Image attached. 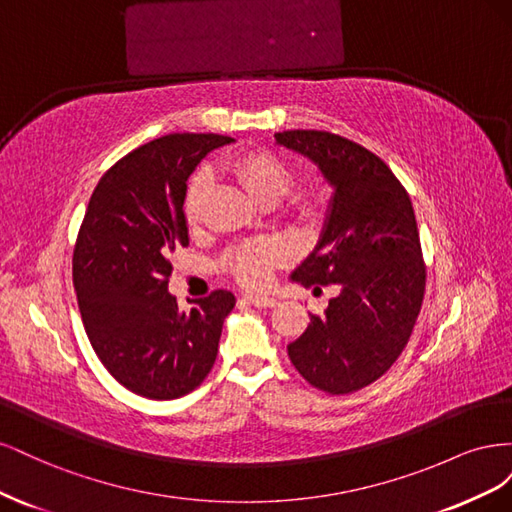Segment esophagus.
Masks as SVG:
<instances>
[{"label": "esophagus", "instance_id": "34e87169", "mask_svg": "<svg viewBox=\"0 0 512 512\" xmlns=\"http://www.w3.org/2000/svg\"><path fill=\"white\" fill-rule=\"evenodd\" d=\"M245 301L252 303L254 307H275L277 305V299L275 297H269V294H245Z\"/></svg>", "mask_w": 512, "mask_h": 512}]
</instances>
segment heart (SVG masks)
Here are the masks:
<instances>
[{
  "mask_svg": "<svg viewBox=\"0 0 512 512\" xmlns=\"http://www.w3.org/2000/svg\"><path fill=\"white\" fill-rule=\"evenodd\" d=\"M230 173L235 175L245 188L260 203H277L284 194H288L292 185V173L284 162L277 160L267 151H252L245 156L230 162ZM211 190V177L209 173H198L188 194H185V220L188 224H198L200 220V207ZM301 220L314 218V205L309 200H299L294 207ZM286 258V250L280 241L275 239H254L247 241L235 250H230L226 256V267L237 280L245 286L260 288L269 284L275 267H280Z\"/></svg>",
  "mask_w": 512,
  "mask_h": 512,
  "instance_id": "1",
  "label": "heart"
}]
</instances>
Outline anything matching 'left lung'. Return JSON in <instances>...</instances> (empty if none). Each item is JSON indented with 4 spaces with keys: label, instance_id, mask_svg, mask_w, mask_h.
I'll list each match as a JSON object with an SVG mask.
<instances>
[{
    "label": "left lung",
    "instance_id": "left-lung-1",
    "mask_svg": "<svg viewBox=\"0 0 512 512\" xmlns=\"http://www.w3.org/2000/svg\"><path fill=\"white\" fill-rule=\"evenodd\" d=\"M275 143L314 162L333 188L318 245L292 282L339 286L324 314L309 316L288 344V356L316 389L354 393L399 359L423 305L425 262L410 196L389 166L344 136L288 130Z\"/></svg>",
    "mask_w": 512,
    "mask_h": 512
}]
</instances>
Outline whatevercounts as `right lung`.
Here are the masks:
<instances>
[{
  "instance_id": "right-lung-1",
  "label": "right lung",
  "mask_w": 512,
  "mask_h": 512,
  "mask_svg": "<svg viewBox=\"0 0 512 512\" xmlns=\"http://www.w3.org/2000/svg\"><path fill=\"white\" fill-rule=\"evenodd\" d=\"M220 134H168L111 166L89 198L72 277L98 359L147 399H177L211 371L235 294L215 290L183 312L168 292L170 254L188 245V177Z\"/></svg>"
}]
</instances>
